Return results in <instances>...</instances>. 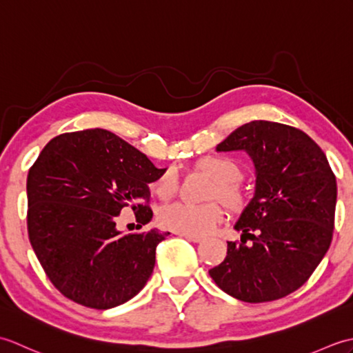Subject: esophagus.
I'll list each match as a JSON object with an SVG mask.
<instances>
[{
	"label": "esophagus",
	"mask_w": 353,
	"mask_h": 353,
	"mask_svg": "<svg viewBox=\"0 0 353 353\" xmlns=\"http://www.w3.org/2000/svg\"><path fill=\"white\" fill-rule=\"evenodd\" d=\"M181 236H183V238H186L188 239V241H192V243H200V241H203V236H199V235H188V234H179Z\"/></svg>",
	"instance_id": "34e87169"
}]
</instances>
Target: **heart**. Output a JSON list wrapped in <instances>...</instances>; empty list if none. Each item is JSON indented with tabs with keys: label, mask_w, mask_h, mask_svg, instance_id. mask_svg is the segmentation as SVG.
I'll list each match as a JSON object with an SVG mask.
<instances>
[{
	"label": "heart",
	"mask_w": 353,
	"mask_h": 353,
	"mask_svg": "<svg viewBox=\"0 0 353 353\" xmlns=\"http://www.w3.org/2000/svg\"><path fill=\"white\" fill-rule=\"evenodd\" d=\"M201 168L208 171L215 181L212 197H219L229 208L236 209L243 205V192L238 182L243 177V168L228 156H211L201 161ZM177 174L174 170H167L152 183V191L161 199H170L177 191ZM223 219V209L215 201L209 203H190L174 201L165 205L159 212V220L165 228L179 234L206 235Z\"/></svg>",
	"instance_id": "b5f03b06"
}]
</instances>
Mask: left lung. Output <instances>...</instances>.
Segmentation results:
<instances>
[{
  "instance_id": "1",
  "label": "left lung",
  "mask_w": 353,
  "mask_h": 353,
  "mask_svg": "<svg viewBox=\"0 0 353 353\" xmlns=\"http://www.w3.org/2000/svg\"><path fill=\"white\" fill-rule=\"evenodd\" d=\"M239 150L256 176L234 226L243 243L229 241L228 256L209 274L238 301L272 302L301 288L331 245L336 181L323 150L296 127L259 119L216 145V152Z\"/></svg>"
}]
</instances>
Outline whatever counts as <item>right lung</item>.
Masks as SVG:
<instances>
[{"label":"right lung","mask_w":353,"mask_h":353,"mask_svg":"<svg viewBox=\"0 0 353 353\" xmlns=\"http://www.w3.org/2000/svg\"><path fill=\"white\" fill-rule=\"evenodd\" d=\"M163 171L104 129L59 134L43 147L27 177L28 238L65 297L109 310L145 287L170 232L124 235L117 216L130 208L141 224L152 221L148 183Z\"/></svg>","instance_id":"add662e5"}]
</instances>
